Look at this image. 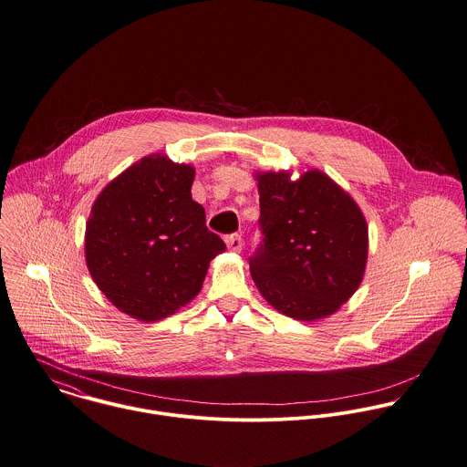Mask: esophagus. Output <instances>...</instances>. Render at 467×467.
<instances>
[{
	"label": "esophagus",
	"instance_id": "obj_1",
	"mask_svg": "<svg viewBox=\"0 0 467 467\" xmlns=\"http://www.w3.org/2000/svg\"><path fill=\"white\" fill-rule=\"evenodd\" d=\"M225 244H227L229 251H233V253H242V249H244V240H242V234H238V233L225 236Z\"/></svg>",
	"mask_w": 467,
	"mask_h": 467
}]
</instances>
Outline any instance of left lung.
<instances>
[{
    "mask_svg": "<svg viewBox=\"0 0 467 467\" xmlns=\"http://www.w3.org/2000/svg\"><path fill=\"white\" fill-rule=\"evenodd\" d=\"M262 244L251 276L281 314L316 321L334 314L363 281L368 225L348 192L317 170L258 173Z\"/></svg>",
    "mask_w": 467,
    "mask_h": 467,
    "instance_id": "1",
    "label": "left lung"
}]
</instances>
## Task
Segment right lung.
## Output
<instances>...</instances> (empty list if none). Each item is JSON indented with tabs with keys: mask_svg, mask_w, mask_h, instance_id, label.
Listing matches in <instances>:
<instances>
[{
	"mask_svg": "<svg viewBox=\"0 0 467 467\" xmlns=\"http://www.w3.org/2000/svg\"><path fill=\"white\" fill-rule=\"evenodd\" d=\"M194 170L150 155L100 191L85 234L87 265L100 292L124 314L159 321L202 288L225 244L191 198Z\"/></svg>",
	"mask_w": 467,
	"mask_h": 467,
	"instance_id": "add662e5",
	"label": "right lung"
}]
</instances>
